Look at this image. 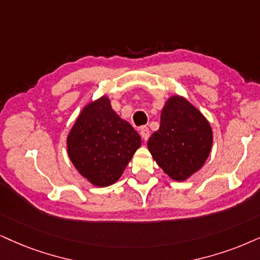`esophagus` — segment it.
<instances>
[{"instance_id":"1","label":"esophagus","mask_w":260,"mask_h":260,"mask_svg":"<svg viewBox=\"0 0 260 260\" xmlns=\"http://www.w3.org/2000/svg\"><path fill=\"white\" fill-rule=\"evenodd\" d=\"M139 133H140V136H141V138H143L144 140H147L149 139V137H150V131H149V128H147L146 126H141L140 128H139Z\"/></svg>"}]
</instances>
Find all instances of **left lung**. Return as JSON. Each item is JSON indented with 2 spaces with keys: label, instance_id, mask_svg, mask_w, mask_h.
I'll use <instances>...</instances> for the list:
<instances>
[{
  "label": "left lung",
  "instance_id": "obj_1",
  "mask_svg": "<svg viewBox=\"0 0 260 260\" xmlns=\"http://www.w3.org/2000/svg\"><path fill=\"white\" fill-rule=\"evenodd\" d=\"M212 129L204 115L181 96H172L160 114L159 129L147 147L163 172L175 181H185L208 159Z\"/></svg>",
  "mask_w": 260,
  "mask_h": 260
}]
</instances>
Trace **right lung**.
<instances>
[{"label":"right lung","instance_id":"add662e5","mask_svg":"<svg viewBox=\"0 0 260 260\" xmlns=\"http://www.w3.org/2000/svg\"><path fill=\"white\" fill-rule=\"evenodd\" d=\"M140 145L139 134L115 113L107 96L84 107L67 137L75 169L97 187L116 182Z\"/></svg>","mask_w":260,"mask_h":260}]
</instances>
